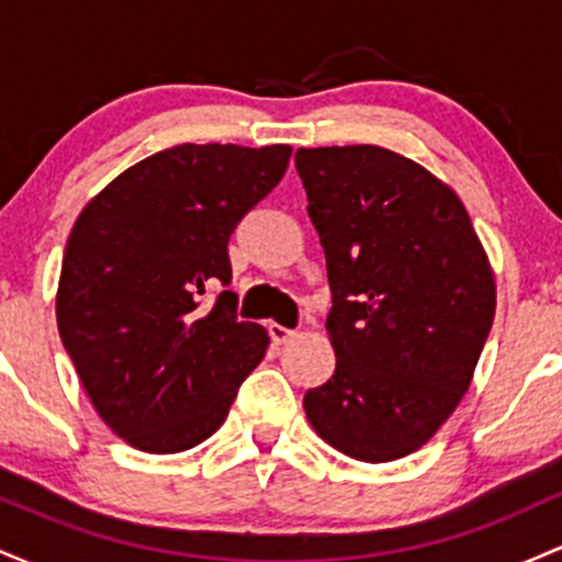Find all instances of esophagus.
Segmentation results:
<instances>
[{
	"label": "esophagus",
	"instance_id": "34e87169",
	"mask_svg": "<svg viewBox=\"0 0 562 562\" xmlns=\"http://www.w3.org/2000/svg\"><path fill=\"white\" fill-rule=\"evenodd\" d=\"M269 338H272V344H277V346H282V344H288L290 338H293V330H290V327H282V325H277V322H269Z\"/></svg>",
	"mask_w": 562,
	"mask_h": 562
}]
</instances>
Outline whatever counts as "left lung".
<instances>
[{"label": "left lung", "mask_w": 562, "mask_h": 562, "mask_svg": "<svg viewBox=\"0 0 562 562\" xmlns=\"http://www.w3.org/2000/svg\"><path fill=\"white\" fill-rule=\"evenodd\" d=\"M295 169L327 259L335 372L308 423L362 462L412 454L468 391L496 288L462 200L378 145L301 147Z\"/></svg>", "instance_id": "1"}]
</instances>
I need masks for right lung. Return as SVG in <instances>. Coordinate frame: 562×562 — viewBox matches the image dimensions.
Here are the masks:
<instances>
[{
    "mask_svg": "<svg viewBox=\"0 0 562 562\" xmlns=\"http://www.w3.org/2000/svg\"><path fill=\"white\" fill-rule=\"evenodd\" d=\"M290 145H177L139 160L70 229L57 330L83 391L115 436L150 454L198 447L227 420L267 353L237 319L227 243L280 184Z\"/></svg>",
    "mask_w": 562,
    "mask_h": 562,
    "instance_id": "right-lung-1",
    "label": "right lung"
}]
</instances>
